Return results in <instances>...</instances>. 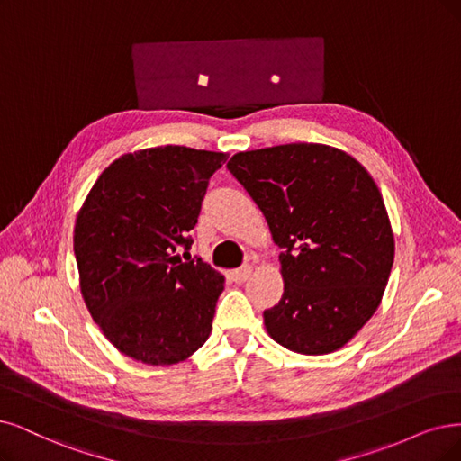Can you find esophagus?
<instances>
[{"mask_svg": "<svg viewBox=\"0 0 461 461\" xmlns=\"http://www.w3.org/2000/svg\"><path fill=\"white\" fill-rule=\"evenodd\" d=\"M250 274H252V266H250V264H245V266H241V267L233 269V271H231V277H233L235 283H243V281H247V279L250 277Z\"/></svg>", "mask_w": 461, "mask_h": 461, "instance_id": "1", "label": "esophagus"}]
</instances>
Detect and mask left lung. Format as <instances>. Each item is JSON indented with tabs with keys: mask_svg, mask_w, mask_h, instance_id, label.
Masks as SVG:
<instances>
[{
	"mask_svg": "<svg viewBox=\"0 0 461 461\" xmlns=\"http://www.w3.org/2000/svg\"><path fill=\"white\" fill-rule=\"evenodd\" d=\"M228 168L283 249L267 334L302 355L344 348L378 310L395 257L376 182L349 153L308 142L240 151Z\"/></svg>",
	"mask_w": 461,
	"mask_h": 461,
	"instance_id": "8db88e82",
	"label": "left lung"
}]
</instances>
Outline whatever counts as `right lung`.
<instances>
[{
	"label": "right lung",
	"instance_id": "right-lung-1",
	"mask_svg": "<svg viewBox=\"0 0 461 461\" xmlns=\"http://www.w3.org/2000/svg\"><path fill=\"white\" fill-rule=\"evenodd\" d=\"M221 151L159 146L125 153L98 176L77 212L74 252L85 305L134 361L175 365L212 330L224 276L192 260L190 233ZM186 249L187 263L176 252Z\"/></svg>",
	"mask_w": 461,
	"mask_h": 461
}]
</instances>
